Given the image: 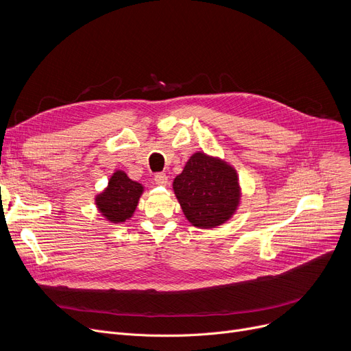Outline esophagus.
<instances>
[{"label":"esophagus","instance_id":"1","mask_svg":"<svg viewBox=\"0 0 351 351\" xmlns=\"http://www.w3.org/2000/svg\"><path fill=\"white\" fill-rule=\"evenodd\" d=\"M154 179H155L156 185H159V186H166V183H168V176H166V175L162 173V172L156 173Z\"/></svg>","mask_w":351,"mask_h":351}]
</instances>
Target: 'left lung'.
<instances>
[{"label":"left lung","instance_id":"8db88e82","mask_svg":"<svg viewBox=\"0 0 351 351\" xmlns=\"http://www.w3.org/2000/svg\"><path fill=\"white\" fill-rule=\"evenodd\" d=\"M173 191L189 222L202 229L225 223L234 213L241 191L233 168L197 152L173 180Z\"/></svg>","mask_w":351,"mask_h":351}]
</instances>
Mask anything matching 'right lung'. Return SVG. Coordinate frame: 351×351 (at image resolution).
Returning a JSON list of instances; mask_svg holds the SVG:
<instances>
[{"instance_id": "right-lung-1", "label": "right lung", "mask_w": 351, "mask_h": 351, "mask_svg": "<svg viewBox=\"0 0 351 351\" xmlns=\"http://www.w3.org/2000/svg\"><path fill=\"white\" fill-rule=\"evenodd\" d=\"M142 192L141 183L118 171L109 179L108 188L97 196V206L109 222L121 223L132 216Z\"/></svg>"}]
</instances>
